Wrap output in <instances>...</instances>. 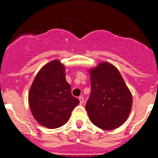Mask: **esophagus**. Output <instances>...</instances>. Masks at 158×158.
I'll return each mask as SVG.
<instances>
[{"label":"esophagus","mask_w":158,"mask_h":158,"mask_svg":"<svg viewBox=\"0 0 158 158\" xmlns=\"http://www.w3.org/2000/svg\"><path fill=\"white\" fill-rule=\"evenodd\" d=\"M79 102H80V104H82V103H83V102H84L83 97H82V96H79Z\"/></svg>","instance_id":"1"}]
</instances>
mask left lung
<instances>
[{
    "label": "left lung",
    "instance_id": "1",
    "mask_svg": "<svg viewBox=\"0 0 158 158\" xmlns=\"http://www.w3.org/2000/svg\"><path fill=\"white\" fill-rule=\"evenodd\" d=\"M91 94L85 105L89 119L103 130H113L125 123L132 106V95L114 65L100 63L89 69Z\"/></svg>",
    "mask_w": 158,
    "mask_h": 158
}]
</instances>
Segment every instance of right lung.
<instances>
[{
    "instance_id": "right-lung-1",
    "label": "right lung",
    "mask_w": 158,
    "mask_h": 158,
    "mask_svg": "<svg viewBox=\"0 0 158 158\" xmlns=\"http://www.w3.org/2000/svg\"><path fill=\"white\" fill-rule=\"evenodd\" d=\"M65 70L60 60L49 62L38 72L28 94L33 116L40 125L49 129L64 125L79 104L72 95Z\"/></svg>"
}]
</instances>
